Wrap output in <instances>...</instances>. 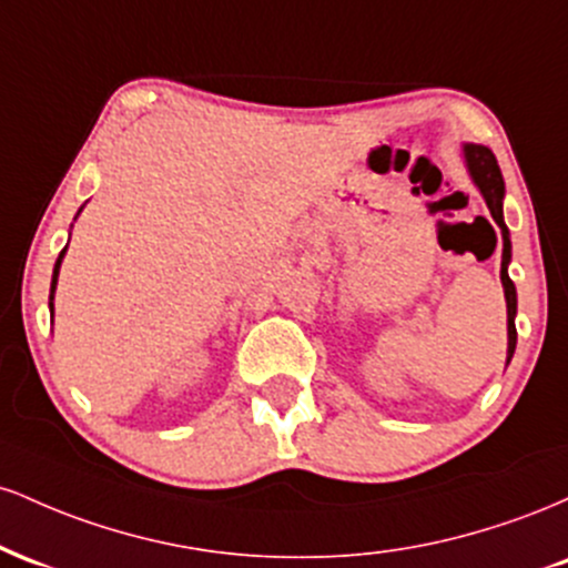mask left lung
I'll use <instances>...</instances> for the list:
<instances>
[{
    "label": "left lung",
    "mask_w": 568,
    "mask_h": 568,
    "mask_svg": "<svg viewBox=\"0 0 568 568\" xmlns=\"http://www.w3.org/2000/svg\"><path fill=\"white\" fill-rule=\"evenodd\" d=\"M467 162V173H470L473 184L484 194L491 219L497 221L501 230V285H505V302H507V363H510L515 342H518V331H515V312H518V298H515V285L510 275H507V264H510V232L505 226V216H501V200H505V179L497 165V158L488 146L480 143H465L462 146Z\"/></svg>",
    "instance_id": "1"
}]
</instances>
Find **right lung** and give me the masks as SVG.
Segmentation results:
<instances>
[{
  "mask_svg": "<svg viewBox=\"0 0 568 568\" xmlns=\"http://www.w3.org/2000/svg\"><path fill=\"white\" fill-rule=\"evenodd\" d=\"M63 253H67V247H63V251H61V256H58V262H55V270H53V283H50V310H53V293H55V285H58V270H61Z\"/></svg>",
  "mask_w": 568,
  "mask_h": 568,
  "instance_id": "right-lung-1",
  "label": "right lung"
}]
</instances>
